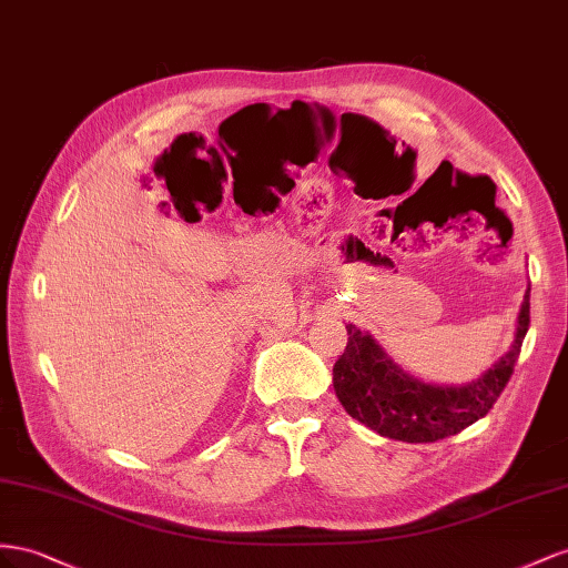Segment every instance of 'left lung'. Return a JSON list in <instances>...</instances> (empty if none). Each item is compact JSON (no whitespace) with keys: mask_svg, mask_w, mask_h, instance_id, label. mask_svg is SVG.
<instances>
[{"mask_svg":"<svg viewBox=\"0 0 568 568\" xmlns=\"http://www.w3.org/2000/svg\"><path fill=\"white\" fill-rule=\"evenodd\" d=\"M530 290L518 312L511 347L464 385H435L407 374L368 331L347 323V347L333 366V387L345 412L390 440L435 443L457 435L493 409L514 374L530 323Z\"/></svg>","mask_w":568,"mask_h":568,"instance_id":"1","label":"left lung"}]
</instances>
